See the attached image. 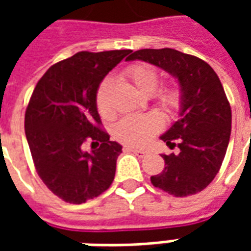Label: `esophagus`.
I'll use <instances>...</instances> for the list:
<instances>
[{"instance_id":"1","label":"esophagus","mask_w":251,"mask_h":251,"mask_svg":"<svg viewBox=\"0 0 251 251\" xmlns=\"http://www.w3.org/2000/svg\"><path fill=\"white\" fill-rule=\"evenodd\" d=\"M125 151H127V152H133L134 154H137V156H140V157H144V156L149 154V151H147V149H137V148L133 147H126Z\"/></svg>"}]
</instances>
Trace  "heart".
Instances as JSON below:
<instances>
[{
	"label": "heart",
	"instance_id": "b5f03b06",
	"mask_svg": "<svg viewBox=\"0 0 251 251\" xmlns=\"http://www.w3.org/2000/svg\"><path fill=\"white\" fill-rule=\"evenodd\" d=\"M125 76L130 80L140 93L151 95L156 91L158 86V74L153 67L148 64H134L125 71ZM110 91L111 82L106 79L99 84L97 91V107L102 117H109L111 114L110 103ZM158 103L165 110H175L180 104V90L175 86L163 88L157 94ZM163 127V121L156 114L130 115L120 121L114 129L115 137L120 141L127 145L141 147L145 145L160 129Z\"/></svg>",
	"mask_w": 251,
	"mask_h": 251
}]
</instances>
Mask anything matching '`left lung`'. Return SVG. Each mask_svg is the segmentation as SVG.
Listing matches in <instances>:
<instances>
[{
    "instance_id": "1",
    "label": "left lung",
    "mask_w": 251,
    "mask_h": 251,
    "mask_svg": "<svg viewBox=\"0 0 251 251\" xmlns=\"http://www.w3.org/2000/svg\"><path fill=\"white\" fill-rule=\"evenodd\" d=\"M127 60H142L177 79L179 120L160 138L177 154H161L165 168L152 176L154 187L184 198L203 191L219 172L231 134V107L216 72L199 57L172 48L140 50Z\"/></svg>"
}]
</instances>
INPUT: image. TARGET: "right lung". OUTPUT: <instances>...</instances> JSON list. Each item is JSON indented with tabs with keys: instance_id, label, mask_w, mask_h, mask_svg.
Segmentation results:
<instances>
[{
	"instance_id": "right-lung-1",
	"label": "right lung",
	"mask_w": 251,
	"mask_h": 251,
	"mask_svg": "<svg viewBox=\"0 0 251 251\" xmlns=\"http://www.w3.org/2000/svg\"><path fill=\"white\" fill-rule=\"evenodd\" d=\"M129 53L130 50L77 52L48 68L30 97L25 136L36 171L67 203L94 199L114 180L122 147L99 127L95 98L104 76ZM87 139L101 147L84 152L81 145Z\"/></svg>"
}]
</instances>
